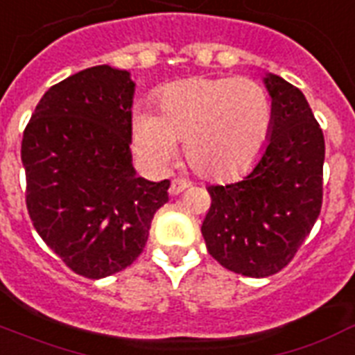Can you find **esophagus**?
<instances>
[{
	"mask_svg": "<svg viewBox=\"0 0 355 355\" xmlns=\"http://www.w3.org/2000/svg\"><path fill=\"white\" fill-rule=\"evenodd\" d=\"M187 187H189V182H187V180L175 178L171 182V186H169V195H171V197H177V195H180V193H182L184 189H187Z\"/></svg>",
	"mask_w": 355,
	"mask_h": 355,
	"instance_id": "obj_1",
	"label": "esophagus"
}]
</instances>
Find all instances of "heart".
Masks as SVG:
<instances>
[{
  "instance_id": "heart-1",
  "label": "heart",
  "mask_w": 355,
  "mask_h": 355,
  "mask_svg": "<svg viewBox=\"0 0 355 355\" xmlns=\"http://www.w3.org/2000/svg\"><path fill=\"white\" fill-rule=\"evenodd\" d=\"M162 112L137 107L132 146L149 171L162 173L180 138L191 168L206 178L246 171L266 148L273 123L270 94L250 78H195L166 89Z\"/></svg>"
}]
</instances>
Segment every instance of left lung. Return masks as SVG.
Wrapping results in <instances>:
<instances>
[{
	"instance_id": "1",
	"label": "left lung",
	"mask_w": 355,
	"mask_h": 355,
	"mask_svg": "<svg viewBox=\"0 0 355 355\" xmlns=\"http://www.w3.org/2000/svg\"><path fill=\"white\" fill-rule=\"evenodd\" d=\"M272 96L266 148L241 180L209 186L202 223L207 252L246 277H268L292 261L321 213L324 137L304 94L277 74L262 78Z\"/></svg>"
}]
</instances>
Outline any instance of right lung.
I'll return each instance as SVG.
<instances>
[{
    "mask_svg": "<svg viewBox=\"0 0 355 355\" xmlns=\"http://www.w3.org/2000/svg\"><path fill=\"white\" fill-rule=\"evenodd\" d=\"M135 82L96 65L43 94L23 132L27 209L36 232L73 272L103 279L142 253L169 180L137 177L131 157Z\"/></svg>",
    "mask_w": 355,
    "mask_h": 355,
    "instance_id": "obj_1",
    "label": "right lung"
}]
</instances>
